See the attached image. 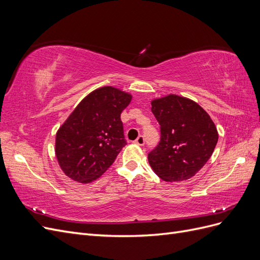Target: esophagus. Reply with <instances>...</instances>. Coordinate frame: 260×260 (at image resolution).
<instances>
[{"instance_id":"esophagus-1","label":"esophagus","mask_w":260,"mask_h":260,"mask_svg":"<svg viewBox=\"0 0 260 260\" xmlns=\"http://www.w3.org/2000/svg\"><path fill=\"white\" fill-rule=\"evenodd\" d=\"M135 142L138 144V145H144L145 143V139L143 136H139L138 139L135 141Z\"/></svg>"}]
</instances>
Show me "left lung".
<instances>
[{"label":"left lung","instance_id":"8db88e82","mask_svg":"<svg viewBox=\"0 0 260 260\" xmlns=\"http://www.w3.org/2000/svg\"><path fill=\"white\" fill-rule=\"evenodd\" d=\"M152 112L160 125L159 143L147 156L152 169L168 182L192 178L216 147L215 123L198 103L174 94L154 100Z\"/></svg>","mask_w":260,"mask_h":260}]
</instances>
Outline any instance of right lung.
Here are the masks:
<instances>
[{
    "instance_id": "1",
    "label": "right lung",
    "mask_w": 260,
    "mask_h": 260,
    "mask_svg": "<svg viewBox=\"0 0 260 260\" xmlns=\"http://www.w3.org/2000/svg\"><path fill=\"white\" fill-rule=\"evenodd\" d=\"M131 95L104 86L84 98L56 135L55 153L65 175L88 183L112 166L127 144L120 115Z\"/></svg>"
}]
</instances>
